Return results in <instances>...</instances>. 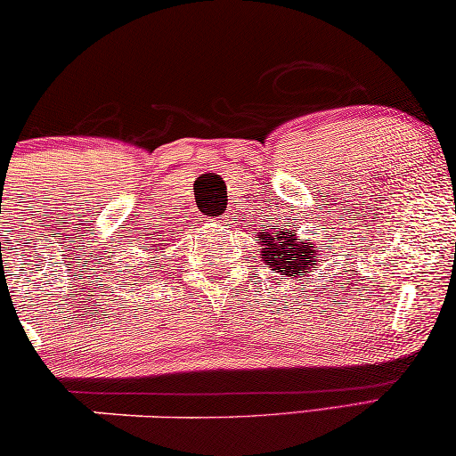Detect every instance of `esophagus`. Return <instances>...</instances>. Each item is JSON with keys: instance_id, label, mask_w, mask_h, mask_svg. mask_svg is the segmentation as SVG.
I'll return each instance as SVG.
<instances>
[{"instance_id": "1", "label": "esophagus", "mask_w": 456, "mask_h": 456, "mask_svg": "<svg viewBox=\"0 0 456 456\" xmlns=\"http://www.w3.org/2000/svg\"><path fill=\"white\" fill-rule=\"evenodd\" d=\"M219 223L221 225H231V215H223V216H219Z\"/></svg>"}]
</instances>
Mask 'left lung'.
Returning <instances> with one entry per match:
<instances>
[{"label":"left lung","mask_w":456,"mask_h":456,"mask_svg":"<svg viewBox=\"0 0 456 456\" xmlns=\"http://www.w3.org/2000/svg\"><path fill=\"white\" fill-rule=\"evenodd\" d=\"M264 246L270 249V262L274 270L284 272V274H303L309 268L317 266V251L311 240H297L295 233H289V229L276 231Z\"/></svg>","instance_id":"1"}]
</instances>
